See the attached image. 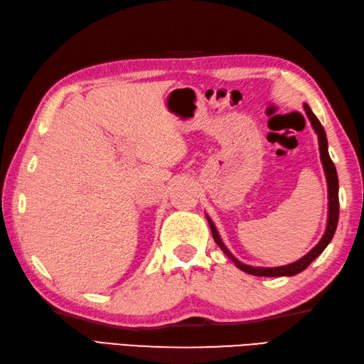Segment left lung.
<instances>
[{"instance_id":"obj_1","label":"left lung","mask_w":364,"mask_h":364,"mask_svg":"<svg viewBox=\"0 0 364 364\" xmlns=\"http://www.w3.org/2000/svg\"><path fill=\"white\" fill-rule=\"evenodd\" d=\"M305 111L309 117L311 124H313V127L317 133L318 136V149H321V160H322V165L325 169V176H327V183H328V199H330V210H328V223H327V231H325L323 237L321 239L316 247L309 251L306 256H303L300 261H296L294 264H289V265H283V267H273V269H264V267H250V265H245L240 261H237V259L231 255V251H229L225 243L221 242L220 235L217 232V228L213 226V223L210 221V218L207 217V221H209L210 225V231L213 235V240L217 242L218 247L223 250V253L231 259V261L235 264L237 269H240L242 272H247L250 275H256V277H292L296 275V273H300L306 269V267L314 261V259L322 253V251L327 248V245L331 242L333 235H335L336 231V226H338V220H339V196H338V190H339V183H338V174H336V168H335V163L331 161L330 159V154H328V147H327V135H325V130L322 127L321 121L317 119L316 114L311 111V108L306 105Z\"/></svg>"}]
</instances>
